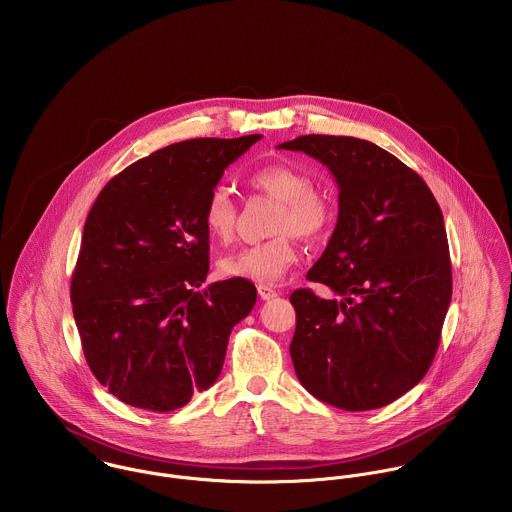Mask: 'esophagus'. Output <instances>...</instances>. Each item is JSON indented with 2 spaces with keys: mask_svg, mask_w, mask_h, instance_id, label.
Wrapping results in <instances>:
<instances>
[{
  "mask_svg": "<svg viewBox=\"0 0 512 512\" xmlns=\"http://www.w3.org/2000/svg\"><path fill=\"white\" fill-rule=\"evenodd\" d=\"M258 295H260V299H274V297H278V292L274 288H270V286L260 284L258 286Z\"/></svg>",
  "mask_w": 512,
  "mask_h": 512,
  "instance_id": "esophagus-1",
  "label": "esophagus"
}]
</instances>
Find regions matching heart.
<instances>
[{"label":"heart","mask_w":512,"mask_h":512,"mask_svg":"<svg viewBox=\"0 0 512 512\" xmlns=\"http://www.w3.org/2000/svg\"><path fill=\"white\" fill-rule=\"evenodd\" d=\"M250 185L280 201L274 213V238L246 246L219 260V272L224 278L248 280L254 284H278L290 272L299 258V248L293 234L301 238L321 236L331 222V207L327 199L313 191L311 179L288 165H266L250 173ZM203 222L207 232L228 242L236 230V207L224 187H215L203 207Z\"/></svg>","instance_id":"1"}]
</instances>
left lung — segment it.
I'll use <instances>...</instances> for the list:
<instances>
[{
  "mask_svg": "<svg viewBox=\"0 0 512 512\" xmlns=\"http://www.w3.org/2000/svg\"><path fill=\"white\" fill-rule=\"evenodd\" d=\"M278 149L321 161L339 185V217L309 282L290 295V353L309 394L349 412L414 388L438 351L451 301L443 215L426 181L386 149L349 136H299Z\"/></svg>",
  "mask_w": 512,
  "mask_h": 512,
  "instance_id": "obj_1",
  "label": "left lung"
}]
</instances>
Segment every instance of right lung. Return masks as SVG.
<instances>
[{"mask_svg":"<svg viewBox=\"0 0 512 512\" xmlns=\"http://www.w3.org/2000/svg\"><path fill=\"white\" fill-rule=\"evenodd\" d=\"M260 138L157 149L94 201L71 301L86 363L124 404L171 412L217 382L230 331L252 311L256 288L230 278L197 290L209 274L203 207L224 169Z\"/></svg>","mask_w":512,"mask_h":512,"instance_id":"obj_1","label":"right lung"}]
</instances>
